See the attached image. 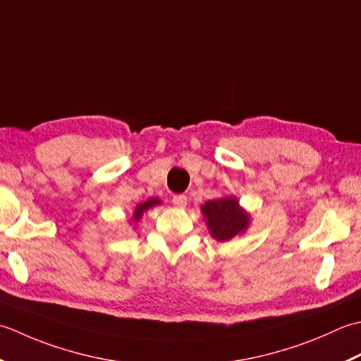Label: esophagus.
I'll return each instance as SVG.
<instances>
[{
	"label": "esophagus",
	"instance_id": "obj_1",
	"mask_svg": "<svg viewBox=\"0 0 361 361\" xmlns=\"http://www.w3.org/2000/svg\"><path fill=\"white\" fill-rule=\"evenodd\" d=\"M173 204L176 205V207L183 209L187 205V196L185 195H174L173 196Z\"/></svg>",
	"mask_w": 361,
	"mask_h": 361
}]
</instances>
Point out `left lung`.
I'll return each instance as SVG.
<instances>
[{
  "mask_svg": "<svg viewBox=\"0 0 361 361\" xmlns=\"http://www.w3.org/2000/svg\"><path fill=\"white\" fill-rule=\"evenodd\" d=\"M201 212L207 218V227L213 238L219 241H227L241 233L247 227L249 216L238 207V201L235 197H224V200L207 201Z\"/></svg>",
  "mask_w": 361,
  "mask_h": 361,
  "instance_id": "8db88e82",
  "label": "left lung"
}]
</instances>
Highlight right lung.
Segmentation results:
<instances>
[{"label": "right lung", "mask_w": 361, "mask_h": 361, "mask_svg": "<svg viewBox=\"0 0 361 361\" xmlns=\"http://www.w3.org/2000/svg\"><path fill=\"white\" fill-rule=\"evenodd\" d=\"M157 204H160V201L156 200V197H151V200H148L146 202L138 204L137 207H135V210H134V221H138V219L142 218L145 210H148V209L154 207V205H157Z\"/></svg>", "instance_id": "1"}]
</instances>
